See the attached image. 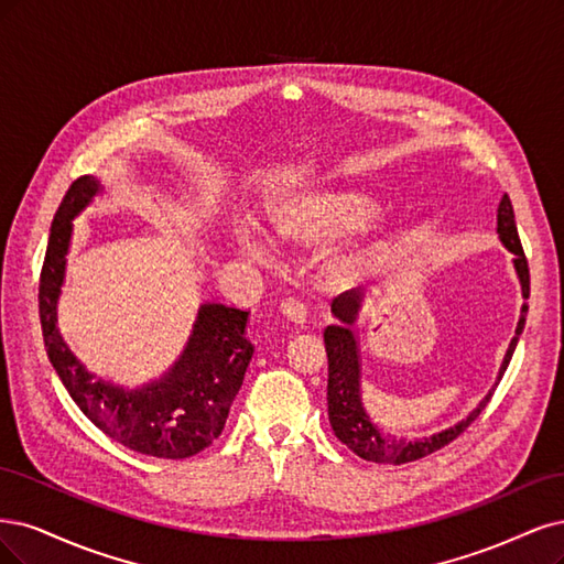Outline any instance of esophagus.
Returning a JSON list of instances; mask_svg holds the SVG:
<instances>
[{"mask_svg": "<svg viewBox=\"0 0 564 564\" xmlns=\"http://www.w3.org/2000/svg\"><path fill=\"white\" fill-rule=\"evenodd\" d=\"M279 312L288 323H293V325H304L306 323V308H304V304H300L295 300H283L279 304Z\"/></svg>", "mask_w": 564, "mask_h": 564, "instance_id": "34e87169", "label": "esophagus"}]
</instances>
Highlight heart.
I'll return each mask as SVG.
<instances>
[{"label":"heart","instance_id":"b5f03b06","mask_svg":"<svg viewBox=\"0 0 564 564\" xmlns=\"http://www.w3.org/2000/svg\"><path fill=\"white\" fill-rule=\"evenodd\" d=\"M377 215V204L366 192L318 185L300 192L283 194L269 204V225L279 239L295 248H312L328 243L341 236L354 234L366 227ZM239 246L252 258H267L264 239L256 227L241 225L236 231ZM387 236L356 243L354 248L339 252L328 264V276L333 283H356L372 274L389 252Z\"/></svg>","mask_w":564,"mask_h":564}]
</instances>
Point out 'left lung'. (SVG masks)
<instances>
[{
	"label": "left lung",
	"mask_w": 564,
	"mask_h": 564,
	"mask_svg": "<svg viewBox=\"0 0 564 564\" xmlns=\"http://www.w3.org/2000/svg\"><path fill=\"white\" fill-rule=\"evenodd\" d=\"M497 231H499L501 243L516 256L513 267L518 271L522 297L527 300L530 297V267H527V258H524V250H522L518 227H516L513 206H511V198H508V194L501 196V204L497 210ZM360 302H362V293L356 288L337 295L330 306L335 323L328 325L323 333L325 354H328L330 426H333L337 438L351 452H356L360 459L375 462V464H393V466L416 462V459L426 457V454L438 452L441 447L452 443L457 435H462L470 424H474L476 416L489 403V398H492L495 389L482 398L480 405L470 412L464 422L454 424L441 433L426 435V438H401V435L381 433L377 429V424L370 422L366 408H362V403H360V362H358V344H356V335H354V323L358 316ZM524 314H527V304H522V314L518 321L516 337L511 339V347H508V351L503 356L497 384L501 381L508 362H511V358H513L518 337L522 335V328H524Z\"/></svg>",
	"instance_id": "left-lung-1"
}]
</instances>
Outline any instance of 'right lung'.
<instances>
[{"label": "right lung", "mask_w": 564, "mask_h": 564, "mask_svg": "<svg viewBox=\"0 0 564 564\" xmlns=\"http://www.w3.org/2000/svg\"><path fill=\"white\" fill-rule=\"evenodd\" d=\"M100 189L94 175L77 177L53 217L40 276V318L48 360L72 401L112 441L159 459L194 457L223 433L229 408L243 384L252 358V344L246 339L248 312L204 304L187 349L171 372L152 384L123 389L88 372L61 337L56 306L65 279L72 220Z\"/></svg>", "instance_id": "right-lung-1"}]
</instances>
